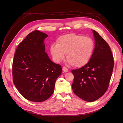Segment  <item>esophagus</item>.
Here are the masks:
<instances>
[{
    "mask_svg": "<svg viewBox=\"0 0 123 123\" xmlns=\"http://www.w3.org/2000/svg\"><path fill=\"white\" fill-rule=\"evenodd\" d=\"M62 70H63L64 72H68V71H69V70L66 67H63V68H62Z\"/></svg>",
    "mask_w": 123,
    "mask_h": 123,
    "instance_id": "obj_1",
    "label": "esophagus"
}]
</instances>
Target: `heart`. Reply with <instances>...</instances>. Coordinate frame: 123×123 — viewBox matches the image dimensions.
I'll return each instance as SVG.
<instances>
[{
    "instance_id": "obj_1",
    "label": "heart",
    "mask_w": 123,
    "mask_h": 123,
    "mask_svg": "<svg viewBox=\"0 0 123 123\" xmlns=\"http://www.w3.org/2000/svg\"><path fill=\"white\" fill-rule=\"evenodd\" d=\"M94 49V42L88 36L77 34H68L60 36L56 44H52L50 52L54 62L58 63L67 59L70 64L80 67L89 61Z\"/></svg>"
}]
</instances>
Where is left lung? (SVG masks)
<instances>
[{
	"label": "left lung",
	"mask_w": 123,
	"mask_h": 123,
	"mask_svg": "<svg viewBox=\"0 0 123 123\" xmlns=\"http://www.w3.org/2000/svg\"><path fill=\"white\" fill-rule=\"evenodd\" d=\"M92 31L95 47L89 61L80 68L71 71L74 75L73 91L82 100L88 102L97 100L106 92L114 68L110 47L96 31Z\"/></svg>",
	"instance_id": "obj_1"
}]
</instances>
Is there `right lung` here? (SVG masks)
Returning a JSON list of instances; mask_svg holds the SVG:
<instances>
[{"instance_id":"obj_1","label":"right lung","mask_w":123,"mask_h":123,"mask_svg":"<svg viewBox=\"0 0 123 123\" xmlns=\"http://www.w3.org/2000/svg\"><path fill=\"white\" fill-rule=\"evenodd\" d=\"M46 34L36 30L18 45L12 61V80L27 100L42 102L53 94L62 67L53 63L45 52Z\"/></svg>"}]
</instances>
